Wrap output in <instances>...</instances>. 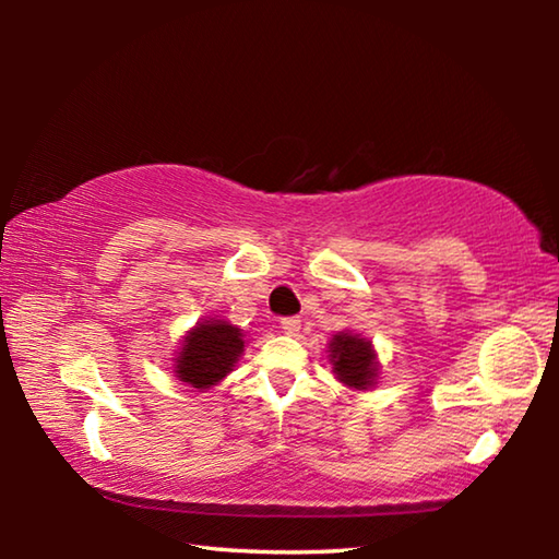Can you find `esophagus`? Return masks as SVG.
<instances>
[{"instance_id": "obj_1", "label": "esophagus", "mask_w": 559, "mask_h": 559, "mask_svg": "<svg viewBox=\"0 0 559 559\" xmlns=\"http://www.w3.org/2000/svg\"><path fill=\"white\" fill-rule=\"evenodd\" d=\"M281 330L286 335H298V330H300V320L298 318H283L281 320Z\"/></svg>"}]
</instances>
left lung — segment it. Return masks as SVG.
<instances>
[{
    "label": "left lung",
    "instance_id": "obj_1",
    "mask_svg": "<svg viewBox=\"0 0 559 559\" xmlns=\"http://www.w3.org/2000/svg\"><path fill=\"white\" fill-rule=\"evenodd\" d=\"M328 362L337 382L353 392H370L380 380V359L372 340L353 330H340L328 343Z\"/></svg>",
    "mask_w": 559,
    "mask_h": 559
}]
</instances>
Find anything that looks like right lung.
Returning <instances> with one entry per match:
<instances>
[{"instance_id":"add662e5","label":"right lung","mask_w":559,"mask_h":559,"mask_svg":"<svg viewBox=\"0 0 559 559\" xmlns=\"http://www.w3.org/2000/svg\"><path fill=\"white\" fill-rule=\"evenodd\" d=\"M243 330L219 316L202 318L182 335V343L173 357V372L179 382L194 386L197 392L212 390L229 374L243 355Z\"/></svg>"}]
</instances>
